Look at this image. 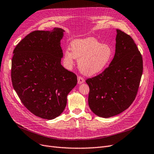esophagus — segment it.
Masks as SVG:
<instances>
[{
	"instance_id": "obj_1",
	"label": "esophagus",
	"mask_w": 154,
	"mask_h": 154,
	"mask_svg": "<svg viewBox=\"0 0 154 154\" xmlns=\"http://www.w3.org/2000/svg\"><path fill=\"white\" fill-rule=\"evenodd\" d=\"M84 82H85V79H84V78H83L82 76H79L78 77V84H82V83H83Z\"/></svg>"
}]
</instances>
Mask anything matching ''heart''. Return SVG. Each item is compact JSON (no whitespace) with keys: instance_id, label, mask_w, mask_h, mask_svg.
I'll return each mask as SVG.
<instances>
[{"instance_id":"1","label":"heart","mask_w":154,"mask_h":154,"mask_svg":"<svg viewBox=\"0 0 154 154\" xmlns=\"http://www.w3.org/2000/svg\"><path fill=\"white\" fill-rule=\"evenodd\" d=\"M113 57L112 47L101 44L97 39L89 37L75 40L71 42V51L64 54V63L71 67L75 59L78 60L80 71L85 75L92 76L102 72L111 61Z\"/></svg>"}]
</instances>
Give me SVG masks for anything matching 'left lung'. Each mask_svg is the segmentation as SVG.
Masks as SVG:
<instances>
[{"label":"left lung","mask_w":154,"mask_h":154,"mask_svg":"<svg viewBox=\"0 0 154 154\" xmlns=\"http://www.w3.org/2000/svg\"><path fill=\"white\" fill-rule=\"evenodd\" d=\"M116 52L102 73L86 80L88 105L97 116L110 118L130 107L137 95L143 72V59L131 36L117 29Z\"/></svg>","instance_id":"1"}]
</instances>
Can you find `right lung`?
Here are the masks:
<instances>
[{
    "mask_svg": "<svg viewBox=\"0 0 154 154\" xmlns=\"http://www.w3.org/2000/svg\"><path fill=\"white\" fill-rule=\"evenodd\" d=\"M64 30H36L21 40L13 51L11 80L29 111L53 119L64 110L67 96L77 84L75 73L61 65L60 40Z\"/></svg>",
    "mask_w": 154,
    "mask_h": 154,
    "instance_id": "add662e5",
    "label": "right lung"
}]
</instances>
